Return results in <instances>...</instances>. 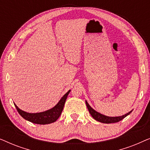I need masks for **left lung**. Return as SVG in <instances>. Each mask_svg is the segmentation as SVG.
<instances>
[{"label":"left lung","mask_w":150,"mask_h":150,"mask_svg":"<svg viewBox=\"0 0 150 150\" xmlns=\"http://www.w3.org/2000/svg\"><path fill=\"white\" fill-rule=\"evenodd\" d=\"M85 102L88 110H89V112H90V114H91V115L93 117V118L95 119L96 121H98V122L102 123H104V124H111V123H116L120 122V121L122 120L123 119L126 117V116H128L129 114H130V112H132V110H131V111L128 112V113L120 117H108L96 111L95 110L93 109V108L89 106V104L87 103V101Z\"/></svg>","instance_id":"left-lung-1"}]
</instances>
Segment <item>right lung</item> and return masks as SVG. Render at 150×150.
<instances>
[{"instance_id": "obj_1", "label": "right lung", "mask_w": 150, "mask_h": 150, "mask_svg": "<svg viewBox=\"0 0 150 150\" xmlns=\"http://www.w3.org/2000/svg\"><path fill=\"white\" fill-rule=\"evenodd\" d=\"M69 92H70V90H69L61 98V99L59 100L58 104L56 106H54L52 108H51V109L44 112H37V113H29V112H26L20 110L15 104H14V105H15L16 109H17L18 112H19V114L24 119H25L26 120H28L30 122L37 124H49L56 122L57 119L60 117L61 112L63 111L65 100H66Z\"/></svg>"}]
</instances>
